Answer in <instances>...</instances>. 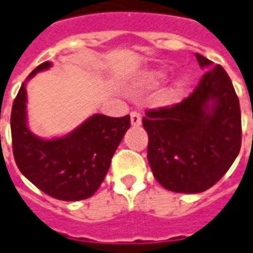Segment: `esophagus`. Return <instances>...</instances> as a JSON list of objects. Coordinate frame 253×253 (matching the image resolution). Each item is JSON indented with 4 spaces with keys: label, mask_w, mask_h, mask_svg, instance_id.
Instances as JSON below:
<instances>
[{
    "label": "esophagus",
    "mask_w": 253,
    "mask_h": 253,
    "mask_svg": "<svg viewBox=\"0 0 253 253\" xmlns=\"http://www.w3.org/2000/svg\"><path fill=\"white\" fill-rule=\"evenodd\" d=\"M130 124L133 126H139L142 124V117H140V114L137 111H132L130 113Z\"/></svg>",
    "instance_id": "1"
}]
</instances>
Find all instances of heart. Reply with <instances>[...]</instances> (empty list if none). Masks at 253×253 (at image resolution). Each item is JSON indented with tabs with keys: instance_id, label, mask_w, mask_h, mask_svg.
I'll use <instances>...</instances> for the list:
<instances>
[{
	"instance_id": "1",
	"label": "heart",
	"mask_w": 253,
	"mask_h": 253,
	"mask_svg": "<svg viewBox=\"0 0 253 253\" xmlns=\"http://www.w3.org/2000/svg\"><path fill=\"white\" fill-rule=\"evenodd\" d=\"M164 77H165V74H164L163 71H149V73H146L142 77V80L139 83V86L143 88V89L154 88V86L163 83ZM184 88H186V80L183 77H179L173 83L169 84V86L167 89L164 90L163 95H161V102L165 104L176 103L177 100L180 99V96H182Z\"/></svg>"
}]
</instances>
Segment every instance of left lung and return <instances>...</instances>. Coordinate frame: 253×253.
<instances>
[{"mask_svg": "<svg viewBox=\"0 0 253 253\" xmlns=\"http://www.w3.org/2000/svg\"><path fill=\"white\" fill-rule=\"evenodd\" d=\"M205 74L194 92L172 107L147 110V160L167 190L201 193L229 170L241 149V110L222 66L196 55Z\"/></svg>", "mask_w": 253, "mask_h": 253, "instance_id": "8db88e82", "label": "left lung"}]
</instances>
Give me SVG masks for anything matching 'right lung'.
<instances>
[{
    "label": "right lung",
    "instance_id": "1",
    "mask_svg": "<svg viewBox=\"0 0 253 253\" xmlns=\"http://www.w3.org/2000/svg\"><path fill=\"white\" fill-rule=\"evenodd\" d=\"M43 62L31 71L49 69ZM27 93L22 84L10 113L12 149L19 170L45 194L62 201H80L100 187L111 158L130 126L129 116L95 114L69 135L45 140L27 126Z\"/></svg>",
    "mask_w": 253,
    "mask_h": 253
}]
</instances>
